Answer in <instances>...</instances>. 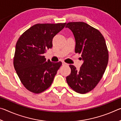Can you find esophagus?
I'll return each instance as SVG.
<instances>
[{
	"label": "esophagus",
	"mask_w": 121,
	"mask_h": 121,
	"mask_svg": "<svg viewBox=\"0 0 121 121\" xmlns=\"http://www.w3.org/2000/svg\"><path fill=\"white\" fill-rule=\"evenodd\" d=\"M62 65H68V64H67V63H66L65 62H62Z\"/></svg>",
	"instance_id": "34e87169"
}]
</instances>
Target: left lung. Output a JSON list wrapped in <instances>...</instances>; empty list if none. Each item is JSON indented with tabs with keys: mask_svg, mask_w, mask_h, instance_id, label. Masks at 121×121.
<instances>
[{
	"mask_svg": "<svg viewBox=\"0 0 121 121\" xmlns=\"http://www.w3.org/2000/svg\"><path fill=\"white\" fill-rule=\"evenodd\" d=\"M65 28L73 32L75 53L81 54L84 61L79 70L69 65L71 73L67 82L76 92L87 93L97 86L107 66L109 56L105 38L99 30L83 22H69Z\"/></svg>",
	"mask_w": 121,
	"mask_h": 121,
	"instance_id": "left-lung-1",
	"label": "left lung"
}]
</instances>
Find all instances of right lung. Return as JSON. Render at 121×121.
I'll return each instance as SVG.
<instances>
[{"instance_id":"obj_1","label":"right lung","mask_w":121,"mask_h":121,"mask_svg":"<svg viewBox=\"0 0 121 121\" xmlns=\"http://www.w3.org/2000/svg\"><path fill=\"white\" fill-rule=\"evenodd\" d=\"M66 24H36L20 37L16 44L14 67L22 84L34 93H40L52 84L62 62L46 61L43 54L52 48L54 37Z\"/></svg>"}]
</instances>
